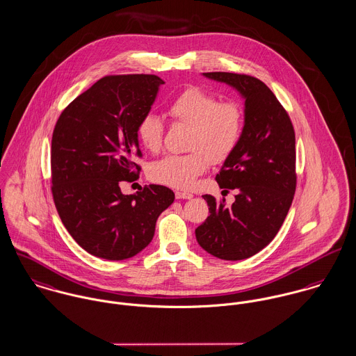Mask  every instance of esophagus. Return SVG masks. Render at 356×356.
<instances>
[{"mask_svg": "<svg viewBox=\"0 0 356 356\" xmlns=\"http://www.w3.org/2000/svg\"><path fill=\"white\" fill-rule=\"evenodd\" d=\"M175 196H176V199H192L193 197L192 193L186 191H176Z\"/></svg>", "mask_w": 356, "mask_h": 356, "instance_id": "esophagus-1", "label": "esophagus"}]
</instances>
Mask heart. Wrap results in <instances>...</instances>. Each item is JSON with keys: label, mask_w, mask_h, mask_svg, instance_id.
<instances>
[{"label": "heart", "mask_w": 356, "mask_h": 356, "mask_svg": "<svg viewBox=\"0 0 356 356\" xmlns=\"http://www.w3.org/2000/svg\"><path fill=\"white\" fill-rule=\"evenodd\" d=\"M176 124L190 127L187 154H170L150 166V177L165 186L188 190L196 179L214 164L225 163L238 147L244 133L245 113L236 102H222L217 96L191 86L177 95L168 107ZM165 124L154 113H146L137 126L140 145L159 153L164 143Z\"/></svg>", "instance_id": "heart-1"}]
</instances>
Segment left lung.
<instances>
[{
	"label": "left lung",
	"mask_w": 356,
	"mask_h": 356,
	"mask_svg": "<svg viewBox=\"0 0 356 356\" xmlns=\"http://www.w3.org/2000/svg\"><path fill=\"white\" fill-rule=\"evenodd\" d=\"M203 76L241 93L245 126L238 147L216 177L225 191L236 190V200L226 206L225 199L203 195L210 216L195 236L210 254L243 260L274 240L290 210L297 187L296 133L287 111L264 82L226 72Z\"/></svg>",
	"instance_id": "left-lung-1"
}]
</instances>
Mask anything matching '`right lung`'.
<instances>
[{
  "label": "right lung",
  "mask_w": 356,
  "mask_h": 356,
  "mask_svg": "<svg viewBox=\"0 0 356 356\" xmlns=\"http://www.w3.org/2000/svg\"><path fill=\"white\" fill-rule=\"evenodd\" d=\"M154 74L106 76L59 115L51 140V192L62 223L88 253L124 260L150 244L160 214L175 200L164 186L123 195L142 157L137 126L159 86Z\"/></svg>",
  "instance_id": "add662e5"
}]
</instances>
